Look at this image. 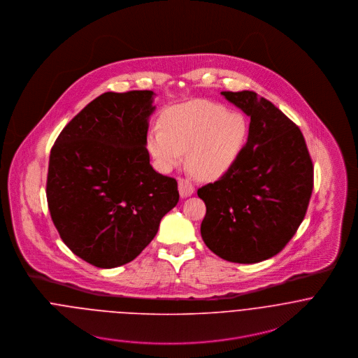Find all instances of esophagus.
<instances>
[{
  "label": "esophagus",
  "instance_id": "esophagus-1",
  "mask_svg": "<svg viewBox=\"0 0 358 358\" xmlns=\"http://www.w3.org/2000/svg\"><path fill=\"white\" fill-rule=\"evenodd\" d=\"M178 185H179L180 197L186 199V197H190L194 193V187H193V185L187 179H179Z\"/></svg>",
  "mask_w": 358,
  "mask_h": 358
}]
</instances>
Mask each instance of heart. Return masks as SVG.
<instances>
[{"mask_svg": "<svg viewBox=\"0 0 358 358\" xmlns=\"http://www.w3.org/2000/svg\"><path fill=\"white\" fill-rule=\"evenodd\" d=\"M248 134L245 118L219 103L192 101L172 107L164 127L149 134V150L159 169L179 166L185 152L190 173L200 180H215L237 162Z\"/></svg>", "mask_w": 358, "mask_h": 358, "instance_id": "heart-1", "label": "heart"}]
</instances>
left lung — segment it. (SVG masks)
<instances>
[{
	"label": "left lung",
	"mask_w": 358,
	"mask_h": 358,
	"mask_svg": "<svg viewBox=\"0 0 358 358\" xmlns=\"http://www.w3.org/2000/svg\"><path fill=\"white\" fill-rule=\"evenodd\" d=\"M251 117L237 162L199 189L201 237L215 255L257 263L277 255L301 226L313 192V162L301 129L254 91L222 92Z\"/></svg>",
	"instance_id": "8db88e82"
}]
</instances>
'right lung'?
Instances as JSON below:
<instances>
[{
    "mask_svg": "<svg viewBox=\"0 0 358 358\" xmlns=\"http://www.w3.org/2000/svg\"><path fill=\"white\" fill-rule=\"evenodd\" d=\"M153 91L106 92L57 136L48 166L52 222L73 254L101 267L129 263L179 201L178 182L148 152Z\"/></svg>",
    "mask_w": 358,
    "mask_h": 358,
    "instance_id": "right-lung-1",
    "label": "right lung"
}]
</instances>
